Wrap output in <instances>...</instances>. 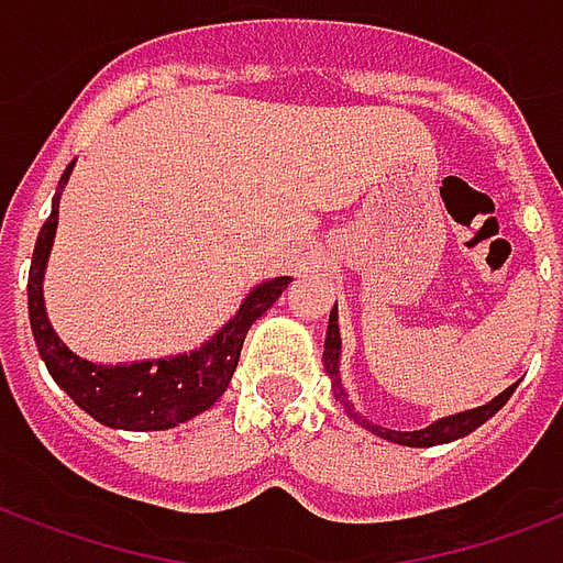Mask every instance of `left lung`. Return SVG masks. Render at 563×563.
Instances as JSON below:
<instances>
[{
    "instance_id": "obj_1",
    "label": "left lung",
    "mask_w": 563,
    "mask_h": 563,
    "mask_svg": "<svg viewBox=\"0 0 563 563\" xmlns=\"http://www.w3.org/2000/svg\"><path fill=\"white\" fill-rule=\"evenodd\" d=\"M322 361H324V369H328V376H331V385L336 390V399L349 406V399H345L343 387H340V378H336V361H340V328H336V307L331 310V319H328V336H324V352H322ZM516 390L514 387H507L504 394L493 399V402H486L481 409H472V411H460V415H453V418H444V420H435L432 427L427 430H415V432H397V430H385V427H378V423H369V420L357 418L364 423L366 430H373L376 435L387 441H397V444H406V448H432V444H444V441H453V439H462V435H468L472 430H477L481 423L493 418L495 411L501 409L504 402L510 399V394Z\"/></svg>"
}]
</instances>
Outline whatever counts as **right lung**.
I'll list each match as a JSON object with an SVG mask.
<instances>
[{"mask_svg":"<svg viewBox=\"0 0 563 563\" xmlns=\"http://www.w3.org/2000/svg\"><path fill=\"white\" fill-rule=\"evenodd\" d=\"M68 176L70 166L62 176L59 190L68 185ZM56 223H59V194L53 197L47 223L37 232L32 268H29V322H32L37 352L44 357L49 376L56 378V385L82 411H89L103 427H115V430H169L197 418L199 411L211 409L223 397L229 378L239 366L241 345H244L250 324L280 298L283 289L289 286V277H274L256 286L247 295V301L241 303L235 319L220 334H214V340H208L199 352L169 357V361L157 357V361L124 366L91 364L62 343L56 331L49 328L47 310H44L41 280L47 268Z\"/></svg>","mask_w":563,"mask_h":563,"instance_id":"1","label":"right lung"}]
</instances>
